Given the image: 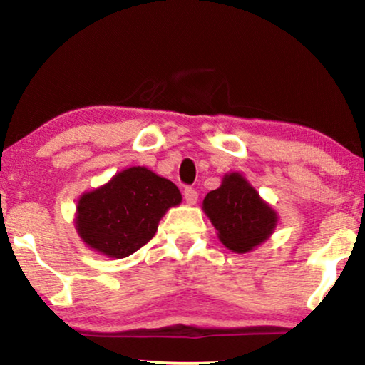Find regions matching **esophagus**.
<instances>
[{
  "mask_svg": "<svg viewBox=\"0 0 365 365\" xmlns=\"http://www.w3.org/2000/svg\"><path fill=\"white\" fill-rule=\"evenodd\" d=\"M183 198H185V202L188 203V205H195L198 200V192L195 190V188L187 187L185 190H183Z\"/></svg>",
  "mask_w": 365,
  "mask_h": 365,
  "instance_id": "34e87169",
  "label": "esophagus"
}]
</instances>
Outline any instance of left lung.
Instances as JSON below:
<instances>
[{
	"mask_svg": "<svg viewBox=\"0 0 365 365\" xmlns=\"http://www.w3.org/2000/svg\"><path fill=\"white\" fill-rule=\"evenodd\" d=\"M202 205L222 244L237 254H247L265 242L279 220L274 208L237 172L227 173Z\"/></svg>",
	"mask_w": 365,
	"mask_h": 365,
	"instance_id": "obj_1",
	"label": "left lung"
}]
</instances>
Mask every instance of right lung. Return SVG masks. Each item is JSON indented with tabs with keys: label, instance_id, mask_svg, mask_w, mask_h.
Masks as SVG:
<instances>
[{
	"label": "right lung",
	"instance_id": "1",
	"mask_svg": "<svg viewBox=\"0 0 365 365\" xmlns=\"http://www.w3.org/2000/svg\"><path fill=\"white\" fill-rule=\"evenodd\" d=\"M180 202L173 182L145 167L126 168L80 197L76 232L90 249L125 259L152 240L162 217Z\"/></svg>",
	"mask_w": 365,
	"mask_h": 365
}]
</instances>
